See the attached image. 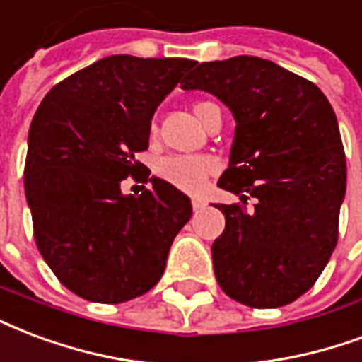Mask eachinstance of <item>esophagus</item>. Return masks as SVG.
<instances>
[{
  "mask_svg": "<svg viewBox=\"0 0 362 362\" xmlns=\"http://www.w3.org/2000/svg\"><path fill=\"white\" fill-rule=\"evenodd\" d=\"M192 207H194V211H202V209L207 207V202L203 197H192Z\"/></svg>",
  "mask_w": 362,
  "mask_h": 362,
  "instance_id": "1",
  "label": "esophagus"
}]
</instances>
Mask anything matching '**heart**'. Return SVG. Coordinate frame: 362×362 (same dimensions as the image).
<instances>
[{"label":"heart","mask_w":362,"mask_h":362,"mask_svg":"<svg viewBox=\"0 0 362 362\" xmlns=\"http://www.w3.org/2000/svg\"><path fill=\"white\" fill-rule=\"evenodd\" d=\"M213 107L209 101L195 103L194 111L202 122H205L207 111ZM149 132L153 136L157 132V124L151 122ZM155 173L160 180L173 184L174 188L184 189V192H199L205 186V182L218 173V160L211 155H165L155 163Z\"/></svg>","instance_id":"b5f03b06"}]
</instances>
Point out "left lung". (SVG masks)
I'll return each instance as SVG.
<instances>
[{"label":"left lung","mask_w":362,"mask_h":362,"mask_svg":"<svg viewBox=\"0 0 362 362\" xmlns=\"http://www.w3.org/2000/svg\"><path fill=\"white\" fill-rule=\"evenodd\" d=\"M180 86L232 111L234 144L218 186L242 203L257 199L253 213L215 205L226 218L211 247L216 282L255 309L296 301L338 243L347 167L330 101L309 80L251 55L202 63Z\"/></svg>","instance_id":"1"}]
</instances>
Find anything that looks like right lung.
Listing matches in <instances>:
<instances>
[{"instance_id":"add662e5","label":"right lung","mask_w":362,"mask_h":362,"mask_svg":"<svg viewBox=\"0 0 362 362\" xmlns=\"http://www.w3.org/2000/svg\"><path fill=\"white\" fill-rule=\"evenodd\" d=\"M192 59L111 55L47 92L34 115L24 194L34 238L59 282L93 303H122L159 282L168 249L192 216L173 184L124 195L138 174L157 107Z\"/></svg>"}]
</instances>
